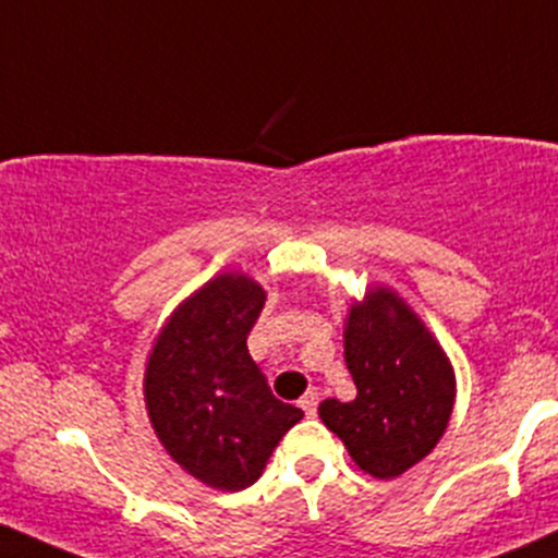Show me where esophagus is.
<instances>
[{
  "mask_svg": "<svg viewBox=\"0 0 558 558\" xmlns=\"http://www.w3.org/2000/svg\"><path fill=\"white\" fill-rule=\"evenodd\" d=\"M318 403H320V392L313 387V390L304 392V398L299 401V407L304 409V414H307V417H315V414H318Z\"/></svg>",
  "mask_w": 558,
  "mask_h": 558,
  "instance_id": "esophagus-1",
  "label": "esophagus"
}]
</instances>
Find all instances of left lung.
Instances as JSON below:
<instances>
[{"instance_id":"1","label":"left lung","mask_w":558,"mask_h":558,"mask_svg":"<svg viewBox=\"0 0 558 558\" xmlns=\"http://www.w3.org/2000/svg\"><path fill=\"white\" fill-rule=\"evenodd\" d=\"M344 361L357 396L328 398L318 414L361 471L396 478L430 454L454 407V374L417 315L387 289L353 304Z\"/></svg>"}]
</instances>
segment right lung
Here are the masks:
<instances>
[{"instance_id":"obj_1","label":"right lung","mask_w":558,"mask_h":558,"mask_svg":"<svg viewBox=\"0 0 558 558\" xmlns=\"http://www.w3.org/2000/svg\"><path fill=\"white\" fill-rule=\"evenodd\" d=\"M264 289L219 275L186 299L151 348L144 396L168 454L216 489L240 492L262 476L280 438L304 417L272 396L248 355Z\"/></svg>"}]
</instances>
